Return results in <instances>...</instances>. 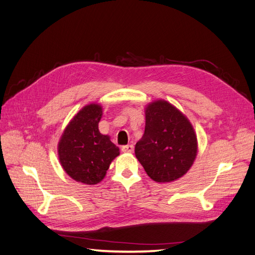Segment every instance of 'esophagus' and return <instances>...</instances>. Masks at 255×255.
Listing matches in <instances>:
<instances>
[{"label":"esophagus","mask_w":255,"mask_h":255,"mask_svg":"<svg viewBox=\"0 0 255 255\" xmlns=\"http://www.w3.org/2000/svg\"><path fill=\"white\" fill-rule=\"evenodd\" d=\"M121 151L125 152V153H132L134 151V145L133 144H127V145H123L121 148Z\"/></svg>","instance_id":"obj_1"}]
</instances>
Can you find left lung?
Wrapping results in <instances>:
<instances>
[{"mask_svg": "<svg viewBox=\"0 0 255 255\" xmlns=\"http://www.w3.org/2000/svg\"><path fill=\"white\" fill-rule=\"evenodd\" d=\"M198 142L189 120L164 100L145 107V128L135 155L151 179L168 183L180 179L194 164Z\"/></svg>", "mask_w": 255, "mask_h": 255, "instance_id": "obj_1", "label": "left lung"}]
</instances>
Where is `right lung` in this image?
<instances>
[{
	"mask_svg": "<svg viewBox=\"0 0 255 255\" xmlns=\"http://www.w3.org/2000/svg\"><path fill=\"white\" fill-rule=\"evenodd\" d=\"M102 106H84L66 127L58 142V157L67 174L76 182L95 185L101 182L119 148L110 136L102 135L99 122Z\"/></svg>",
	"mask_w": 255,
	"mask_h": 255,
	"instance_id": "obj_1",
	"label": "right lung"
}]
</instances>
